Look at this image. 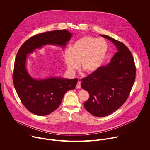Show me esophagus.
I'll return each instance as SVG.
<instances>
[{
	"label": "esophagus",
	"mask_w": 150,
	"mask_h": 150,
	"mask_svg": "<svg viewBox=\"0 0 150 150\" xmlns=\"http://www.w3.org/2000/svg\"><path fill=\"white\" fill-rule=\"evenodd\" d=\"M76 88L77 89H79L81 88V82L80 81H78L76 85Z\"/></svg>",
	"instance_id": "1"
}]
</instances>
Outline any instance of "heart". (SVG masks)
Masks as SVG:
<instances>
[{"mask_svg": "<svg viewBox=\"0 0 150 150\" xmlns=\"http://www.w3.org/2000/svg\"><path fill=\"white\" fill-rule=\"evenodd\" d=\"M108 52V45L103 38L84 36L71 45L63 54L64 61L69 71L79 66L87 74L96 72L103 65Z\"/></svg>", "mask_w": 150, "mask_h": 150, "instance_id": "b5f03b06", "label": "heart"}]
</instances>
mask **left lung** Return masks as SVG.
Returning a JSON list of instances; mask_svg holds the SVG:
<instances>
[{
  "mask_svg": "<svg viewBox=\"0 0 150 150\" xmlns=\"http://www.w3.org/2000/svg\"><path fill=\"white\" fill-rule=\"evenodd\" d=\"M100 35L111 41L117 52L105 67L82 79L81 87L90 94L85 108L93 116L101 117L112 114L126 101L135 82L136 69L132 53L123 43Z\"/></svg>",
  "mask_w": 150,
  "mask_h": 150,
  "instance_id": "8db88e82",
  "label": "left lung"
}]
</instances>
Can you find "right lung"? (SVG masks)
<instances>
[{"mask_svg":"<svg viewBox=\"0 0 150 150\" xmlns=\"http://www.w3.org/2000/svg\"><path fill=\"white\" fill-rule=\"evenodd\" d=\"M72 36L67 30L41 33L30 38L19 49L14 64L13 85L21 102L32 113L46 116L54 111L65 94L75 89L78 79L56 76L35 79L27 70V54L46 45L65 48Z\"/></svg>","mask_w":150,"mask_h":150,"instance_id":"right-lung-1","label":"right lung"}]
</instances>
